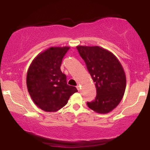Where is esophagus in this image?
I'll return each instance as SVG.
<instances>
[{
	"label": "esophagus",
	"mask_w": 150,
	"mask_h": 150,
	"mask_svg": "<svg viewBox=\"0 0 150 150\" xmlns=\"http://www.w3.org/2000/svg\"><path fill=\"white\" fill-rule=\"evenodd\" d=\"M76 88H77V89L79 90V91H80V89H81V86H80L79 85H77V86H76Z\"/></svg>",
	"instance_id": "34e87169"
}]
</instances>
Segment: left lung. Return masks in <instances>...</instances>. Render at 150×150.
<instances>
[{
	"label": "left lung",
	"mask_w": 150,
	"mask_h": 150,
	"mask_svg": "<svg viewBox=\"0 0 150 150\" xmlns=\"http://www.w3.org/2000/svg\"><path fill=\"white\" fill-rule=\"evenodd\" d=\"M96 88V97L87 106L98 113H108L120 104L126 86L122 64L112 52L99 46L76 47Z\"/></svg>",
	"instance_id": "left-lung-1"
}]
</instances>
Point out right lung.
Segmentation results:
<instances>
[{
	"instance_id": "add662e5",
	"label": "right lung",
	"mask_w": 150,
	"mask_h": 150,
	"mask_svg": "<svg viewBox=\"0 0 150 150\" xmlns=\"http://www.w3.org/2000/svg\"><path fill=\"white\" fill-rule=\"evenodd\" d=\"M69 47H51L32 61L26 76V85L34 103L46 112H55L67 103L78 91L67 84L61 70L63 57Z\"/></svg>"
}]
</instances>
